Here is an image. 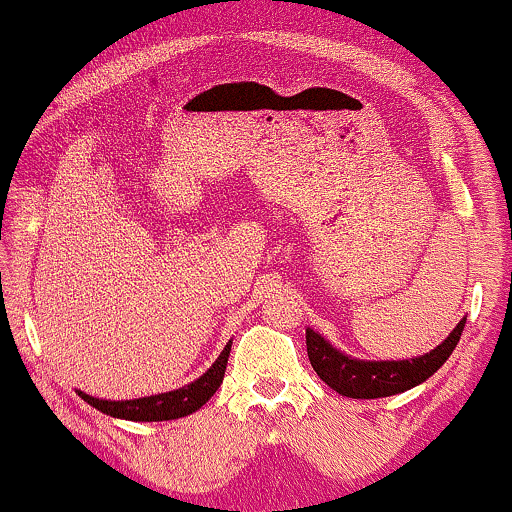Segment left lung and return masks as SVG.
Wrapping results in <instances>:
<instances>
[{"label": "left lung", "instance_id": "left-lung-1", "mask_svg": "<svg viewBox=\"0 0 512 512\" xmlns=\"http://www.w3.org/2000/svg\"><path fill=\"white\" fill-rule=\"evenodd\" d=\"M463 327L465 318L460 320L456 330L437 349L425 353V356L410 358V361H358V358L339 353L318 332L308 327V361H311L313 370L318 372L320 380L337 391V394L349 396V399H384V396H394L406 389L418 387L420 382L432 377L446 363L453 349H456Z\"/></svg>", "mask_w": 512, "mask_h": 512}]
</instances>
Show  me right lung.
<instances>
[{"instance_id":"right-lung-1","label":"right lung","mask_w":512,"mask_h":512,"mask_svg":"<svg viewBox=\"0 0 512 512\" xmlns=\"http://www.w3.org/2000/svg\"><path fill=\"white\" fill-rule=\"evenodd\" d=\"M230 346L232 342H227L223 353L216 358V363L208 368L199 380H194L187 387L175 389V391H166V394H156V396H144V399H132V401H104V399H94V396L85 394V391H78V394L90 403L92 408L102 410V413L111 415V418H121V420H135V422H161V420H175V418H185V415L199 410L204 403L216 394L220 382L225 377V368H227V358H230Z\"/></svg>"}]
</instances>
